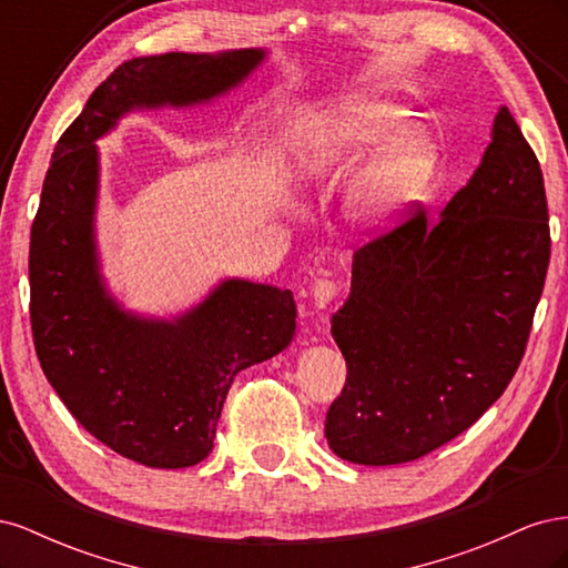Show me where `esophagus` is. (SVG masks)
I'll use <instances>...</instances> for the list:
<instances>
[{
	"label": "esophagus",
	"mask_w": 568,
	"mask_h": 568,
	"mask_svg": "<svg viewBox=\"0 0 568 568\" xmlns=\"http://www.w3.org/2000/svg\"><path fill=\"white\" fill-rule=\"evenodd\" d=\"M338 296V284L332 280H315L313 288H311V301L315 307H326L334 298Z\"/></svg>",
	"instance_id": "34e87169"
}]
</instances>
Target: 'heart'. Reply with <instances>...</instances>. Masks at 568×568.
<instances>
[{
	"mask_svg": "<svg viewBox=\"0 0 568 568\" xmlns=\"http://www.w3.org/2000/svg\"><path fill=\"white\" fill-rule=\"evenodd\" d=\"M393 101L355 97L305 120L296 136V168L303 178H324L332 170L379 156L355 184L348 211L365 230H382L400 215L432 182L438 149Z\"/></svg>",
	"mask_w": 568,
	"mask_h": 568,
	"instance_id": "heart-1",
	"label": "heart"
}]
</instances>
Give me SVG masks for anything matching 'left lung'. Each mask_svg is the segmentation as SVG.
<instances>
[{
  "instance_id": "left-lung-1",
  "label": "left lung",
  "mask_w": 568,
  "mask_h": 568,
  "mask_svg": "<svg viewBox=\"0 0 568 568\" xmlns=\"http://www.w3.org/2000/svg\"><path fill=\"white\" fill-rule=\"evenodd\" d=\"M540 163L507 106L471 180L432 222L407 217L353 253L332 317L346 386L324 436L388 467L434 453L484 415L519 369L549 265Z\"/></svg>"
}]
</instances>
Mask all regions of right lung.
<instances>
[{"instance_id": "obj_1", "label": "right lung", "mask_w": 568, "mask_h": 568, "mask_svg": "<svg viewBox=\"0 0 568 568\" xmlns=\"http://www.w3.org/2000/svg\"><path fill=\"white\" fill-rule=\"evenodd\" d=\"M263 51L132 59L99 84L57 142L30 232V324L42 372L97 440L144 467H194L213 450L234 376L296 332L288 288L222 282L175 322L128 315L99 280L94 140L134 106H186L225 92Z\"/></svg>"}]
</instances>
